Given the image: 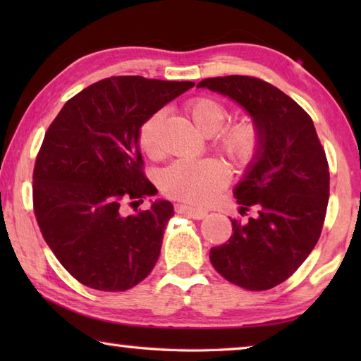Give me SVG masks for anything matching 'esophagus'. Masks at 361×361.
Masks as SVG:
<instances>
[{"label": "esophagus", "instance_id": "obj_1", "mask_svg": "<svg viewBox=\"0 0 361 361\" xmlns=\"http://www.w3.org/2000/svg\"><path fill=\"white\" fill-rule=\"evenodd\" d=\"M175 209H176V212H178V213H185V215L191 216L194 219H204L207 216V212L205 210L194 209V207H189V205H176Z\"/></svg>", "mask_w": 361, "mask_h": 361}]
</instances>
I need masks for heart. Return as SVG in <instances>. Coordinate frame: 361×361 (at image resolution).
<instances>
[{
    "instance_id": "obj_1",
    "label": "heart",
    "mask_w": 361,
    "mask_h": 361,
    "mask_svg": "<svg viewBox=\"0 0 361 361\" xmlns=\"http://www.w3.org/2000/svg\"><path fill=\"white\" fill-rule=\"evenodd\" d=\"M186 111L194 124L205 135H213L218 151L237 166H248L259 154L262 135L259 127L252 121L232 122L222 127L228 119V109L212 97H194L188 100ZM164 113L157 111L143 122L138 133V145L148 156L159 154V126ZM228 181V170L216 159L204 161H178L164 170L161 188L169 197L191 204H204Z\"/></svg>"
}]
</instances>
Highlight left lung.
I'll return each instance as SVG.
<instances>
[{
    "mask_svg": "<svg viewBox=\"0 0 361 361\" xmlns=\"http://www.w3.org/2000/svg\"><path fill=\"white\" fill-rule=\"evenodd\" d=\"M228 95L259 127V154L234 189L247 221L231 219L229 240L210 250L218 274L250 291L271 290L296 272L320 239L329 199L325 149L310 116L276 85L253 76L197 84Z\"/></svg>",
    "mask_w": 361,
    "mask_h": 361,
    "instance_id": "left-lung-1",
    "label": "left lung"
}]
</instances>
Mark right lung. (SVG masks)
Wrapping results in <instances>:
<instances>
[{
	"mask_svg": "<svg viewBox=\"0 0 361 361\" xmlns=\"http://www.w3.org/2000/svg\"><path fill=\"white\" fill-rule=\"evenodd\" d=\"M191 81L111 76L65 103L33 170V210L49 248L78 282L126 291L149 276L173 205L126 215L156 188L143 172L140 127Z\"/></svg>",
	"mask_w": 361,
	"mask_h": 361,
	"instance_id": "obj_1",
	"label": "right lung"
}]
</instances>
